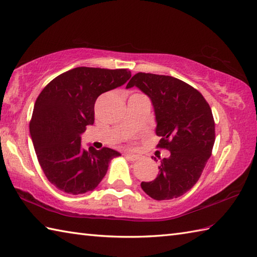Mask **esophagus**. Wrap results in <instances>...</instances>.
Masks as SVG:
<instances>
[{"mask_svg":"<svg viewBox=\"0 0 257 257\" xmlns=\"http://www.w3.org/2000/svg\"><path fill=\"white\" fill-rule=\"evenodd\" d=\"M124 157L127 158V159L130 160V161H137V160H139L140 158H141L139 155H133V154H125Z\"/></svg>","mask_w":257,"mask_h":257,"instance_id":"esophagus-1","label":"esophagus"}]
</instances>
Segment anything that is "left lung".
Wrapping results in <instances>:
<instances>
[{
	"label": "left lung",
	"instance_id": "left-lung-1",
	"mask_svg": "<svg viewBox=\"0 0 257 257\" xmlns=\"http://www.w3.org/2000/svg\"><path fill=\"white\" fill-rule=\"evenodd\" d=\"M138 88L155 109L158 147L170 151L163 158L154 181L141 182L150 198H179L193 187L211 157L215 141L212 110L201 92L172 76L138 73L127 88Z\"/></svg>",
	"mask_w": 257,
	"mask_h": 257
}]
</instances>
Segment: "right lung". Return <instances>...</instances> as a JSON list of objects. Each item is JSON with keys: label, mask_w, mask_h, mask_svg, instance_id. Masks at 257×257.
I'll return each instance as SVG.
<instances>
[{"label": "right lung", "mask_w": 257, "mask_h": 257, "mask_svg": "<svg viewBox=\"0 0 257 257\" xmlns=\"http://www.w3.org/2000/svg\"><path fill=\"white\" fill-rule=\"evenodd\" d=\"M130 77L128 69L76 67L54 78L37 97L31 138L43 172L58 190L74 195L92 191L109 162L121 156L110 148L83 149L80 135L94 123L98 96Z\"/></svg>", "instance_id": "add662e5"}]
</instances>
